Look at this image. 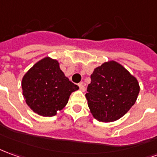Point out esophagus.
I'll return each instance as SVG.
<instances>
[{"label":"esophagus","instance_id":"1","mask_svg":"<svg viewBox=\"0 0 157 157\" xmlns=\"http://www.w3.org/2000/svg\"><path fill=\"white\" fill-rule=\"evenodd\" d=\"M79 87H80V90L82 91V92H84V91H85V86H84V85H83V82L79 83Z\"/></svg>","mask_w":157,"mask_h":157}]
</instances>
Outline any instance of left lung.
<instances>
[{
    "instance_id": "left-lung-1",
    "label": "left lung",
    "mask_w": 157,
    "mask_h": 157,
    "mask_svg": "<svg viewBox=\"0 0 157 157\" xmlns=\"http://www.w3.org/2000/svg\"><path fill=\"white\" fill-rule=\"evenodd\" d=\"M139 93L137 79L112 60L94 69L86 98L94 118L110 122L120 119L131 109Z\"/></svg>"
}]
</instances>
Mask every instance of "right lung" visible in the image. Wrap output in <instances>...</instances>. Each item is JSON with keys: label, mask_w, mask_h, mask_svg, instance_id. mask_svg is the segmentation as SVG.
Returning <instances> with one entry per match:
<instances>
[{"label": "right lung", "mask_w": 157, "mask_h": 157, "mask_svg": "<svg viewBox=\"0 0 157 157\" xmlns=\"http://www.w3.org/2000/svg\"><path fill=\"white\" fill-rule=\"evenodd\" d=\"M78 88L64 75L59 62L49 57L35 63L22 79L26 104L42 117L55 116L67 105L71 93Z\"/></svg>", "instance_id": "1"}]
</instances>
